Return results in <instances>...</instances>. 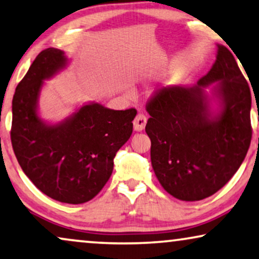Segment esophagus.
I'll list each match as a JSON object with an SVG mask.
<instances>
[{"label":"esophagus","instance_id":"esophagus-1","mask_svg":"<svg viewBox=\"0 0 259 259\" xmlns=\"http://www.w3.org/2000/svg\"><path fill=\"white\" fill-rule=\"evenodd\" d=\"M146 124L147 117L143 113H139L135 117V119H134V129H135V132H142V130H144V127H146Z\"/></svg>","mask_w":259,"mask_h":259}]
</instances>
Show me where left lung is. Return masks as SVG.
<instances>
[{"label":"left lung","instance_id":"left-lung-1","mask_svg":"<svg viewBox=\"0 0 259 259\" xmlns=\"http://www.w3.org/2000/svg\"><path fill=\"white\" fill-rule=\"evenodd\" d=\"M147 111L154 173L164 191L182 201L218 192L249 150L250 88L223 45H217V60L204 78L158 90Z\"/></svg>","mask_w":259,"mask_h":259}]
</instances>
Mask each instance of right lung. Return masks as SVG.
<instances>
[{
    "mask_svg": "<svg viewBox=\"0 0 259 259\" xmlns=\"http://www.w3.org/2000/svg\"><path fill=\"white\" fill-rule=\"evenodd\" d=\"M68 63L58 48L37 55L15 90L10 137L29 180L50 198L78 205L94 199L111 177L113 158L132 136L137 111L89 102L60 122L41 118L39 99L45 81Z\"/></svg>",
    "mask_w": 259,
    "mask_h": 259,
    "instance_id": "obj_1",
    "label": "right lung"
}]
</instances>
